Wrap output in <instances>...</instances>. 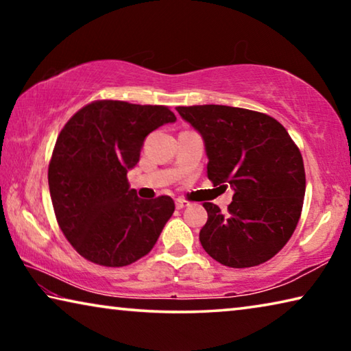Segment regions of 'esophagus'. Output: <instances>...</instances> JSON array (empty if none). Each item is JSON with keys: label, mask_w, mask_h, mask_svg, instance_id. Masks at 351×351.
I'll return each instance as SVG.
<instances>
[{"label": "esophagus", "mask_w": 351, "mask_h": 351, "mask_svg": "<svg viewBox=\"0 0 351 351\" xmlns=\"http://www.w3.org/2000/svg\"><path fill=\"white\" fill-rule=\"evenodd\" d=\"M175 206H176V209H184V207H187L189 206V203L187 201H184V199H181V198H178L176 201H175Z\"/></svg>", "instance_id": "obj_1"}]
</instances>
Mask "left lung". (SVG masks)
<instances>
[{"mask_svg": "<svg viewBox=\"0 0 351 351\" xmlns=\"http://www.w3.org/2000/svg\"><path fill=\"white\" fill-rule=\"evenodd\" d=\"M204 141L213 186L234 190L228 212L204 203V251L229 268L265 263L287 245L299 223L305 169L299 148L276 119L226 105L178 106Z\"/></svg>", "mask_w": 351, "mask_h": 351, "instance_id": "1", "label": "left lung"}]
</instances>
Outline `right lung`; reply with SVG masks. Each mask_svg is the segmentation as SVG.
<instances>
[{"instance_id":"obj_1","label":"right lung","mask_w":351,"mask_h":351,"mask_svg":"<svg viewBox=\"0 0 351 351\" xmlns=\"http://www.w3.org/2000/svg\"><path fill=\"white\" fill-rule=\"evenodd\" d=\"M175 121L167 106L99 100L63 127L47 181L58 226L82 257L119 268L156 245L173 199H141L127 173L139 162L147 136Z\"/></svg>"}]
</instances>
